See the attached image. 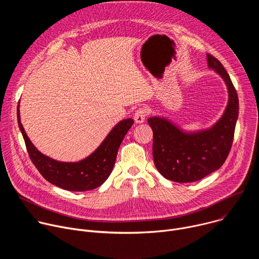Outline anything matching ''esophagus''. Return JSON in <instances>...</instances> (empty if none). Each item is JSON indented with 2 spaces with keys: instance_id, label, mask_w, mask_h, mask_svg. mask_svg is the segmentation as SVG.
<instances>
[{
  "instance_id": "esophagus-1",
  "label": "esophagus",
  "mask_w": 259,
  "mask_h": 259,
  "mask_svg": "<svg viewBox=\"0 0 259 259\" xmlns=\"http://www.w3.org/2000/svg\"><path fill=\"white\" fill-rule=\"evenodd\" d=\"M146 116V108L145 107H139L135 110L134 114V121L136 124H141L144 122Z\"/></svg>"
}]
</instances>
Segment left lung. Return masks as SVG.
<instances>
[{
    "instance_id": "1",
    "label": "left lung",
    "mask_w": 259,
    "mask_h": 259,
    "mask_svg": "<svg viewBox=\"0 0 259 259\" xmlns=\"http://www.w3.org/2000/svg\"><path fill=\"white\" fill-rule=\"evenodd\" d=\"M209 68L224 79L229 91L225 113L210 129L184 132L165 118L147 120L154 133L153 157L158 171L175 182H194L219 169L226 162L234 140L239 99L221 62L207 54Z\"/></svg>"
}]
</instances>
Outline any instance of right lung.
<instances>
[{
    "mask_svg": "<svg viewBox=\"0 0 259 259\" xmlns=\"http://www.w3.org/2000/svg\"><path fill=\"white\" fill-rule=\"evenodd\" d=\"M17 120L28 156L35 168L50 183L71 192L94 190L108 178L113 171L121 142L134 123L132 119L120 121L89 157L79 162L67 163L53 160L35 149L20 122L19 103Z\"/></svg>",
    "mask_w": 259,
    "mask_h": 259,
    "instance_id": "obj_1",
    "label": "right lung"
}]
</instances>
